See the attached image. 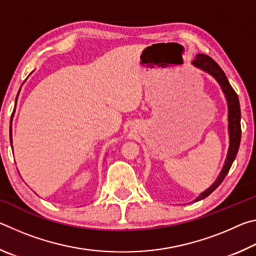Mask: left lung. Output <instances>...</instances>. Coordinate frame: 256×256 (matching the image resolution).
I'll list each match as a JSON object with an SVG mask.
<instances>
[{"mask_svg":"<svg viewBox=\"0 0 256 256\" xmlns=\"http://www.w3.org/2000/svg\"><path fill=\"white\" fill-rule=\"evenodd\" d=\"M192 64L201 70L206 71L211 74L214 79L218 81V84L222 86V92L226 96L227 104H228V131H229V148L227 158L224 160L222 170L220 172L218 178L212 184L209 188L206 190L204 192L201 193L194 202L203 200L206 196H209L214 190L218 188V186L222 183L224 177L228 174L229 170H230L234 160L236 158V154L240 149V136H242V130H240V100H238V96L232 89V86L229 84L224 72L222 70L216 62H214L210 56L206 54H198L196 58L193 60Z\"/></svg>","mask_w":256,"mask_h":256,"instance_id":"1","label":"left lung"}]
</instances>
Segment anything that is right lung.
Wrapping results in <instances>:
<instances>
[{"instance_id": "1", "label": "right lung", "mask_w": 256, "mask_h": 256, "mask_svg": "<svg viewBox=\"0 0 256 256\" xmlns=\"http://www.w3.org/2000/svg\"><path fill=\"white\" fill-rule=\"evenodd\" d=\"M14 112H12V116H11V120H12V118H14ZM10 141H11V144H12V136H11V130H10Z\"/></svg>"}]
</instances>
